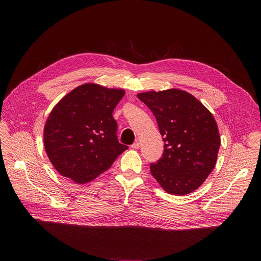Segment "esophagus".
I'll use <instances>...</instances> for the list:
<instances>
[{"instance_id":"1","label":"esophagus","mask_w":261,"mask_h":261,"mask_svg":"<svg viewBox=\"0 0 261 261\" xmlns=\"http://www.w3.org/2000/svg\"><path fill=\"white\" fill-rule=\"evenodd\" d=\"M131 148H132V149H139V148H140V142L136 141V142L131 146Z\"/></svg>"}]
</instances>
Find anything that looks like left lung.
<instances>
[{"label":"left lung","mask_w":261,"mask_h":261,"mask_svg":"<svg viewBox=\"0 0 261 261\" xmlns=\"http://www.w3.org/2000/svg\"><path fill=\"white\" fill-rule=\"evenodd\" d=\"M165 142L164 153L150 171L167 194L183 196L198 189L213 171L220 134L210 110L180 89L139 93Z\"/></svg>","instance_id":"obj_1"}]
</instances>
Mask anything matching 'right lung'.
<instances>
[{
  "label": "right lung",
  "instance_id": "add662e5",
  "mask_svg": "<svg viewBox=\"0 0 261 261\" xmlns=\"http://www.w3.org/2000/svg\"><path fill=\"white\" fill-rule=\"evenodd\" d=\"M125 93L89 82L67 93L53 108L43 141L50 163L61 175L86 184L128 149L117 141V122L112 115Z\"/></svg>",
  "mask_w": 261,
  "mask_h": 261
}]
</instances>
